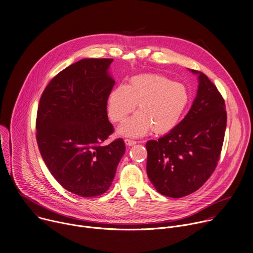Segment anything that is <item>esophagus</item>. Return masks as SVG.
Returning <instances> with one entry per match:
<instances>
[{
    "mask_svg": "<svg viewBox=\"0 0 253 253\" xmlns=\"http://www.w3.org/2000/svg\"><path fill=\"white\" fill-rule=\"evenodd\" d=\"M125 143H126V145L128 146V147L133 146V145L136 144L135 141H133V139H129V138H126V139H125Z\"/></svg>",
    "mask_w": 253,
    "mask_h": 253,
    "instance_id": "esophagus-1",
    "label": "esophagus"
}]
</instances>
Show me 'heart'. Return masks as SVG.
<instances>
[{"label": "heart", "mask_w": 253, "mask_h": 253, "mask_svg": "<svg viewBox=\"0 0 253 253\" xmlns=\"http://www.w3.org/2000/svg\"><path fill=\"white\" fill-rule=\"evenodd\" d=\"M191 101L186 85L161 74L146 73L132 76L127 85L119 84L107 97L109 118L121 123L119 132L127 136H142L151 129L164 134L172 131L182 121Z\"/></svg>", "instance_id": "1"}]
</instances>
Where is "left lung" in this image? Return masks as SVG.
I'll return each instance as SVG.
<instances>
[{"instance_id": "left-lung-1", "label": "left lung", "mask_w": 253, "mask_h": 253, "mask_svg": "<svg viewBox=\"0 0 253 253\" xmlns=\"http://www.w3.org/2000/svg\"><path fill=\"white\" fill-rule=\"evenodd\" d=\"M197 95L182 122L169 133L146 144L147 173L156 190L172 198L197 191L220 159L227 114L217 87L202 72Z\"/></svg>"}]
</instances>
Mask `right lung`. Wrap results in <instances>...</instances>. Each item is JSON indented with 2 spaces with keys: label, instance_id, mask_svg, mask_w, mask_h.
<instances>
[{
  "label": "right lung",
  "instance_id": "obj_1",
  "mask_svg": "<svg viewBox=\"0 0 253 253\" xmlns=\"http://www.w3.org/2000/svg\"><path fill=\"white\" fill-rule=\"evenodd\" d=\"M112 61L85 58L66 67L49 82L37 110V144L49 172L85 198L108 190L126 152L123 138L102 145L114 132L106 110Z\"/></svg>",
  "mask_w": 253,
  "mask_h": 253
}]
</instances>
